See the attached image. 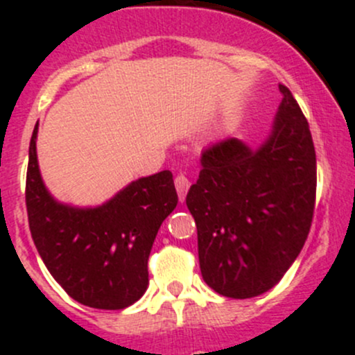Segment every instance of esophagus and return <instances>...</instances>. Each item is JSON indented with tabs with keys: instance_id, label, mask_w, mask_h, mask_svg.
Listing matches in <instances>:
<instances>
[{
	"instance_id": "esophagus-1",
	"label": "esophagus",
	"mask_w": 355,
	"mask_h": 355,
	"mask_svg": "<svg viewBox=\"0 0 355 355\" xmlns=\"http://www.w3.org/2000/svg\"><path fill=\"white\" fill-rule=\"evenodd\" d=\"M189 187H191V182H189V178L185 177V175H177V178H175V189H177L180 202H184L185 196H187V192H189Z\"/></svg>"
}]
</instances>
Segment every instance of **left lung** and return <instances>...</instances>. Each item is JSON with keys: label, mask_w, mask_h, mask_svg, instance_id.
Listing matches in <instances>:
<instances>
[{"label": "left lung", "mask_w": 355, "mask_h": 355, "mask_svg": "<svg viewBox=\"0 0 355 355\" xmlns=\"http://www.w3.org/2000/svg\"><path fill=\"white\" fill-rule=\"evenodd\" d=\"M282 103L257 149L225 139L204 149L189 211L198 225L204 282L220 295L250 299L273 288L302 250L316 200L309 123L280 85Z\"/></svg>", "instance_id": "left-lung-1"}]
</instances>
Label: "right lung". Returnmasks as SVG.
<instances>
[{
	"instance_id": "1",
	"label": "right lung",
	"mask_w": 355,
	"mask_h": 355,
	"mask_svg": "<svg viewBox=\"0 0 355 355\" xmlns=\"http://www.w3.org/2000/svg\"><path fill=\"white\" fill-rule=\"evenodd\" d=\"M37 123L28 146V227L39 256L63 290L94 309H125L144 295L148 259L164 218L177 207L173 175L130 182L96 207L58 202L39 171Z\"/></svg>"
}]
</instances>
